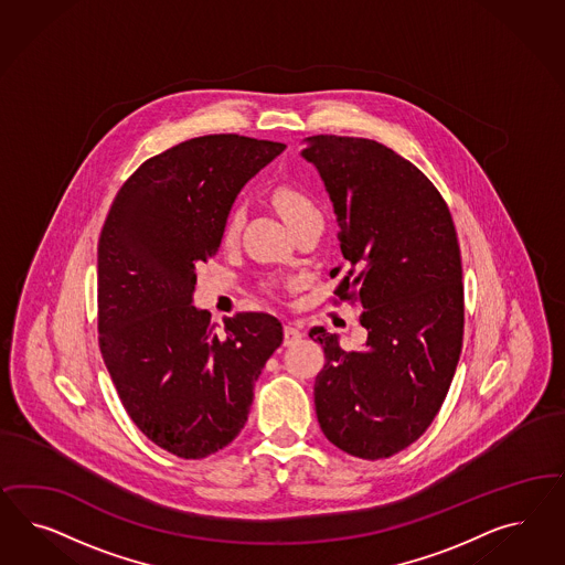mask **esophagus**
<instances>
[{
    "instance_id": "esophagus-1",
    "label": "esophagus",
    "mask_w": 565,
    "mask_h": 565,
    "mask_svg": "<svg viewBox=\"0 0 565 565\" xmlns=\"http://www.w3.org/2000/svg\"><path fill=\"white\" fill-rule=\"evenodd\" d=\"M300 340H302V331L298 327L291 326V323L284 327V343L286 345H294V343H298Z\"/></svg>"
}]
</instances>
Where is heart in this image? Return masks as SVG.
Returning <instances> with one entry per match:
<instances>
[{
  "label": "heart",
  "instance_id": "b5f03b06",
  "mask_svg": "<svg viewBox=\"0 0 565 565\" xmlns=\"http://www.w3.org/2000/svg\"><path fill=\"white\" fill-rule=\"evenodd\" d=\"M271 201H274L275 209L281 213V217L288 222L291 230L302 222H307L310 217H321V211L315 203V199L308 194L307 190L296 186V184H277L271 190ZM242 209L234 206L225 223H223V239L232 242L238 236L239 225H242Z\"/></svg>",
  "mask_w": 565,
  "mask_h": 565
}]
</instances>
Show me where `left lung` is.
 Here are the masks:
<instances>
[{
    "label": "left lung",
    "instance_id": "8db88e82",
    "mask_svg": "<svg viewBox=\"0 0 565 565\" xmlns=\"http://www.w3.org/2000/svg\"><path fill=\"white\" fill-rule=\"evenodd\" d=\"M302 157L326 182L366 343L345 352L323 327L315 408L327 439L362 460L414 444L444 404L463 335L462 257L444 196L408 159L369 138H307ZM342 267L331 269L338 277Z\"/></svg>",
    "mask_w": 565,
    "mask_h": 565
}]
</instances>
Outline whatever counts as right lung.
<instances>
[{
	"label": "right lung",
	"instance_id": "obj_1",
	"mask_svg": "<svg viewBox=\"0 0 565 565\" xmlns=\"http://www.w3.org/2000/svg\"><path fill=\"white\" fill-rule=\"evenodd\" d=\"M284 149L238 135L190 138L147 159L103 223V362L132 423L184 460L238 437L255 381L284 340L267 312H238L220 329L192 307L196 265L220 250L239 190Z\"/></svg>",
	"mask_w": 565,
	"mask_h": 565
}]
</instances>
